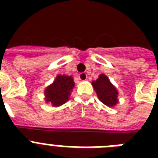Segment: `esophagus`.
I'll list each match as a JSON object with an SVG mask.
<instances>
[{"label": "esophagus", "instance_id": "esophagus-1", "mask_svg": "<svg viewBox=\"0 0 158 158\" xmlns=\"http://www.w3.org/2000/svg\"><path fill=\"white\" fill-rule=\"evenodd\" d=\"M79 78L80 80H85L87 79V74L85 73H81V74H79Z\"/></svg>", "mask_w": 158, "mask_h": 158}]
</instances>
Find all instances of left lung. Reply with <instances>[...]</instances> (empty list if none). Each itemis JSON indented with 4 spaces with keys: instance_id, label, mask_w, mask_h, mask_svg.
<instances>
[{
    "instance_id": "left-lung-1",
    "label": "left lung",
    "mask_w": 158,
    "mask_h": 158,
    "mask_svg": "<svg viewBox=\"0 0 158 158\" xmlns=\"http://www.w3.org/2000/svg\"><path fill=\"white\" fill-rule=\"evenodd\" d=\"M99 100L108 106H113L118 102V92L105 74H101L96 81L92 83Z\"/></svg>"
}]
</instances>
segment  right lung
<instances>
[{"mask_svg":"<svg viewBox=\"0 0 158 158\" xmlns=\"http://www.w3.org/2000/svg\"><path fill=\"white\" fill-rule=\"evenodd\" d=\"M74 87V83L71 76L58 75L53 84L46 89V101L54 106L65 103Z\"/></svg>","mask_w":158,"mask_h":158,"instance_id":"right-lung-1","label":"right lung"}]
</instances>
